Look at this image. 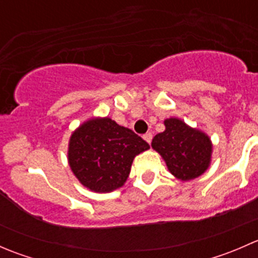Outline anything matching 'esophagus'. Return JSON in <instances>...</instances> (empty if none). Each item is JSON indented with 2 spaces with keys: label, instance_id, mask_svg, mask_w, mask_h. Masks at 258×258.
I'll use <instances>...</instances> for the list:
<instances>
[{
  "label": "esophagus",
  "instance_id": "1",
  "mask_svg": "<svg viewBox=\"0 0 258 258\" xmlns=\"http://www.w3.org/2000/svg\"><path fill=\"white\" fill-rule=\"evenodd\" d=\"M144 140L147 142V144H151V141H152V134H150V132H148V134L144 135Z\"/></svg>",
  "mask_w": 258,
  "mask_h": 258
}]
</instances>
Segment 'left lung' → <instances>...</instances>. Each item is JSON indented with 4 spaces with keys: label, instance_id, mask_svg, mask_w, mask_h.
I'll list each match as a JSON object with an SVG mask.
<instances>
[{
    "label": "left lung",
    "instance_id": "obj_1",
    "mask_svg": "<svg viewBox=\"0 0 258 258\" xmlns=\"http://www.w3.org/2000/svg\"><path fill=\"white\" fill-rule=\"evenodd\" d=\"M163 124L165 131L153 137L151 146L160 153L168 171L183 182L204 175L212 161L213 145L209 135L177 117L166 118Z\"/></svg>",
    "mask_w": 258,
    "mask_h": 258
}]
</instances>
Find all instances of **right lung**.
<instances>
[{
    "label": "right lung",
    "instance_id": "add662e5",
    "mask_svg": "<svg viewBox=\"0 0 258 258\" xmlns=\"http://www.w3.org/2000/svg\"><path fill=\"white\" fill-rule=\"evenodd\" d=\"M150 145L110 117H91L72 131L67 161L83 187L108 194L124 184L135 157Z\"/></svg>",
    "mask_w": 258,
    "mask_h": 258
}]
</instances>
